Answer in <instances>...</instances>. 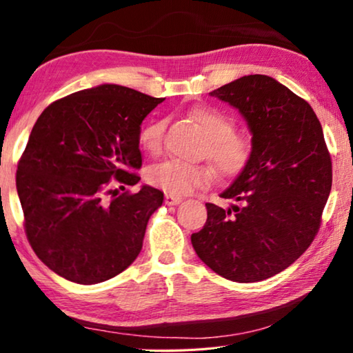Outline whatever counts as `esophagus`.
I'll list each match as a JSON object with an SVG mask.
<instances>
[{"instance_id":"34e87169","label":"esophagus","mask_w":353,"mask_h":353,"mask_svg":"<svg viewBox=\"0 0 353 353\" xmlns=\"http://www.w3.org/2000/svg\"><path fill=\"white\" fill-rule=\"evenodd\" d=\"M182 202L181 196H174V194H166L165 196V204L166 205H177Z\"/></svg>"}]
</instances>
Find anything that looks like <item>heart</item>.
<instances>
[{
	"instance_id": "b5f03b06",
	"label": "heart",
	"mask_w": 353,
	"mask_h": 353,
	"mask_svg": "<svg viewBox=\"0 0 353 353\" xmlns=\"http://www.w3.org/2000/svg\"><path fill=\"white\" fill-rule=\"evenodd\" d=\"M190 115L210 140L208 157L214 166L223 174H235L240 171L249 157V143L235 135L234 121L210 107H198L191 110ZM165 126L166 121L162 118L146 123L139 135L141 148L149 152H157L162 146ZM148 179L166 194L183 196L210 183L212 172L204 166L183 163L179 160H165L148 171Z\"/></svg>"
}]
</instances>
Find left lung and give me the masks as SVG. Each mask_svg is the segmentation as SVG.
I'll return each mask as SVG.
<instances>
[{
  "label": "left lung",
  "instance_id": "1",
  "mask_svg": "<svg viewBox=\"0 0 353 353\" xmlns=\"http://www.w3.org/2000/svg\"><path fill=\"white\" fill-rule=\"evenodd\" d=\"M248 123L250 154L219 196L191 244L199 259L232 282L270 279L292 265L318 234L332 190V160L307 101L265 74H249L208 93Z\"/></svg>",
  "mask_w": 353,
  "mask_h": 353
}]
</instances>
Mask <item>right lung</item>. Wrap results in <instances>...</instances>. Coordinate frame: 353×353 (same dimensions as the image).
Returning <instances> with one entry per match:
<instances>
[{
	"instance_id": "add662e5",
	"label": "right lung",
	"mask_w": 353,
	"mask_h": 353,
	"mask_svg": "<svg viewBox=\"0 0 353 353\" xmlns=\"http://www.w3.org/2000/svg\"><path fill=\"white\" fill-rule=\"evenodd\" d=\"M163 98L103 83L71 93L41 112L17 170L28 240L59 276L94 285L139 256L163 193L135 185L141 123Z\"/></svg>"
}]
</instances>
